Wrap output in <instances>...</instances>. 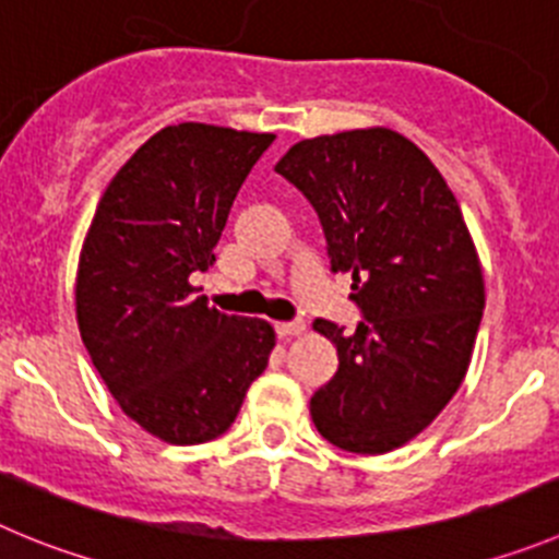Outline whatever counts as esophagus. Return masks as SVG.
I'll use <instances>...</instances> for the list:
<instances>
[{
    "mask_svg": "<svg viewBox=\"0 0 559 559\" xmlns=\"http://www.w3.org/2000/svg\"><path fill=\"white\" fill-rule=\"evenodd\" d=\"M306 325L300 320H292V322H275V333H278V338H289V336H297V333H304Z\"/></svg>",
    "mask_w": 559,
    "mask_h": 559,
    "instance_id": "1",
    "label": "esophagus"
}]
</instances>
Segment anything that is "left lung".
Wrapping results in <instances>:
<instances>
[{"label":"left lung","instance_id":"left-lung-1","mask_svg":"<svg viewBox=\"0 0 559 559\" xmlns=\"http://www.w3.org/2000/svg\"><path fill=\"white\" fill-rule=\"evenodd\" d=\"M275 174L314 206L331 270L353 275L364 317L353 333L314 320L338 369L314 391L311 419L338 450H397L461 389L483 320L461 206L425 151L383 127L300 140Z\"/></svg>","mask_w":559,"mask_h":559}]
</instances>
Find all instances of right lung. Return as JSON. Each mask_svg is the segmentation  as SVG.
<instances>
[{"mask_svg":"<svg viewBox=\"0 0 559 559\" xmlns=\"http://www.w3.org/2000/svg\"><path fill=\"white\" fill-rule=\"evenodd\" d=\"M273 140L159 129L109 181L82 245V342L123 414L168 444L223 436L275 347L270 322L209 309L190 284L215 264L234 198Z\"/></svg>","mask_w":559,"mask_h":559,"instance_id":"obj_1","label":"right lung"}]
</instances>
